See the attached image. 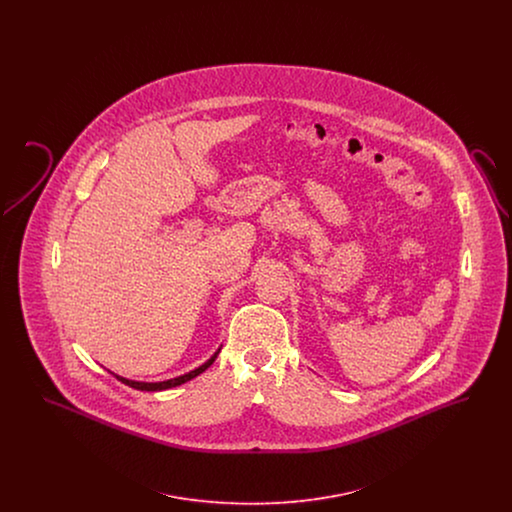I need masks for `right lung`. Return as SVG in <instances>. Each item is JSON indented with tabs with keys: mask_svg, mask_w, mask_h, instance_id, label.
Returning a JSON list of instances; mask_svg holds the SVG:
<instances>
[{
	"mask_svg": "<svg viewBox=\"0 0 512 512\" xmlns=\"http://www.w3.org/2000/svg\"><path fill=\"white\" fill-rule=\"evenodd\" d=\"M220 347L203 363V365L197 366L194 370H190V372H186V374H180V376H176V378H171V380H163V382H138V380H128V378H124V376H119V374H115V372H111V374H115L117 376V380H121L122 384H126V386H130V388H134V390L140 391H163V390H171V388H176V386H180V384H186V382H190L192 378L195 376H199L201 372H205L209 366L215 363V359L219 357Z\"/></svg>",
	"mask_w": 512,
	"mask_h": 512,
	"instance_id": "add662e5",
	"label": "right lung"
}]
</instances>
